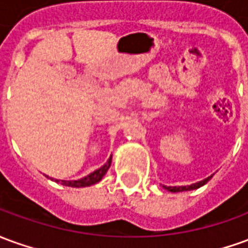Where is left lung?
<instances>
[{
  "label": "left lung",
  "instance_id": "8db88e82",
  "mask_svg": "<svg viewBox=\"0 0 248 248\" xmlns=\"http://www.w3.org/2000/svg\"><path fill=\"white\" fill-rule=\"evenodd\" d=\"M211 178H212V176L204 178L202 181H199V183H195V184L186 185V186H166V185H164V188L169 190V192H174V193H176V192H184V190H193V189H197V188H200V186H202V185L207 184Z\"/></svg>",
  "mask_w": 248,
  "mask_h": 248
}]
</instances>
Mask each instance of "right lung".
Listing matches in <instances>:
<instances>
[{
	"label": "right lung",
	"mask_w": 248,
	"mask_h": 248,
	"mask_svg": "<svg viewBox=\"0 0 248 248\" xmlns=\"http://www.w3.org/2000/svg\"><path fill=\"white\" fill-rule=\"evenodd\" d=\"M111 165V155L110 158L107 160V162L103 166H100L99 169H96L95 172L90 173L86 177L80 178V180H71V181H67V180H62L60 183L65 186H72V188H82V186H90V185H94L96 183H99L100 180L103 178V176L106 174L108 168ZM56 183H59V180H55Z\"/></svg>",
	"instance_id": "obj_1"
}]
</instances>
